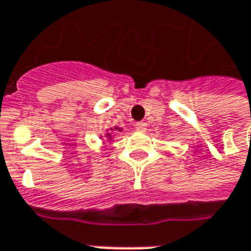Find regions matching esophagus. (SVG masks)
<instances>
[{"label": "esophagus", "mask_w": 251, "mask_h": 251, "mask_svg": "<svg viewBox=\"0 0 251 251\" xmlns=\"http://www.w3.org/2000/svg\"><path fill=\"white\" fill-rule=\"evenodd\" d=\"M136 129L137 130H140V131H144V130H147V124L145 122H137L136 125Z\"/></svg>", "instance_id": "34e87169"}]
</instances>
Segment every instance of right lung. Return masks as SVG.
Returning a JSON list of instances; mask_svg holds the SVG:
<instances>
[{
	"mask_svg": "<svg viewBox=\"0 0 251 251\" xmlns=\"http://www.w3.org/2000/svg\"><path fill=\"white\" fill-rule=\"evenodd\" d=\"M115 130H117V127H115Z\"/></svg>",
	"mask_w": 251,
	"mask_h": 251,
	"instance_id": "1",
	"label": "right lung"
}]
</instances>
